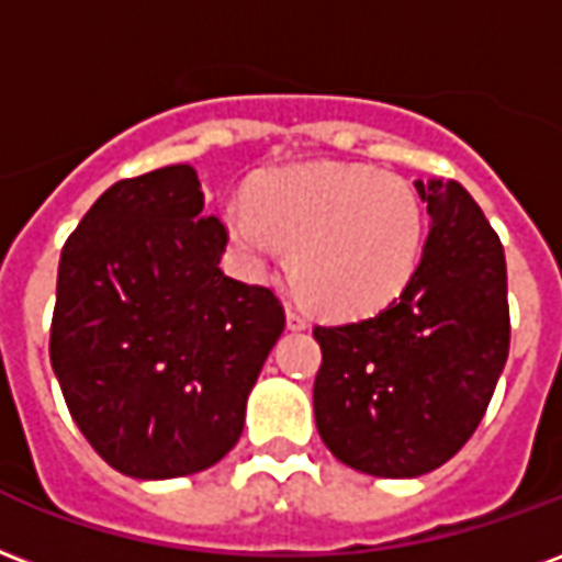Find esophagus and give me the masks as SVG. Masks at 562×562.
Here are the masks:
<instances>
[{"mask_svg": "<svg viewBox=\"0 0 562 562\" xmlns=\"http://www.w3.org/2000/svg\"><path fill=\"white\" fill-rule=\"evenodd\" d=\"M285 322H289V327H292V330H303V327L310 324L306 322V315H303L297 306H292V303L285 306Z\"/></svg>", "mask_w": 562, "mask_h": 562, "instance_id": "obj_1", "label": "esophagus"}]
</instances>
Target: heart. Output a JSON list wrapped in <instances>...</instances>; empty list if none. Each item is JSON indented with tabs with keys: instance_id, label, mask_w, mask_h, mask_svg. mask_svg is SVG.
<instances>
[{
	"instance_id": "obj_1",
	"label": "heart",
	"mask_w": 562,
	"mask_h": 562,
	"mask_svg": "<svg viewBox=\"0 0 562 562\" xmlns=\"http://www.w3.org/2000/svg\"><path fill=\"white\" fill-rule=\"evenodd\" d=\"M252 265L280 259L306 301L327 315H366L402 294L423 256L426 207L417 190L375 166L315 164L259 178L223 207Z\"/></svg>"
}]
</instances>
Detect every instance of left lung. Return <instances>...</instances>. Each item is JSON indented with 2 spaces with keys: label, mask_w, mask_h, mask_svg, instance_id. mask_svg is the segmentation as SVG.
<instances>
[{
  "label": "left lung",
  "mask_w": 562,
  "mask_h": 562,
  "mask_svg": "<svg viewBox=\"0 0 562 562\" xmlns=\"http://www.w3.org/2000/svg\"><path fill=\"white\" fill-rule=\"evenodd\" d=\"M423 261L398 297L360 322L318 324L315 426L355 471L405 480L471 440L509 355L506 259L459 181H417Z\"/></svg>",
  "instance_id": "left-lung-1"
}]
</instances>
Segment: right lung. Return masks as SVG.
Segmentation results:
<instances>
[{
  "instance_id": "add662e5",
  "label": "right lung",
  "mask_w": 562,
  "mask_h": 562,
  "mask_svg": "<svg viewBox=\"0 0 562 562\" xmlns=\"http://www.w3.org/2000/svg\"><path fill=\"white\" fill-rule=\"evenodd\" d=\"M193 166L124 178L70 232L49 360L94 452L136 480L217 464L285 327L277 294L220 270L228 232L202 217Z\"/></svg>"
}]
</instances>
